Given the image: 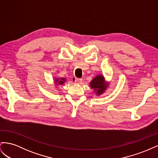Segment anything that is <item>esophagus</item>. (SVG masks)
<instances>
[{"label":"esophagus","mask_w":158,"mask_h":158,"mask_svg":"<svg viewBox=\"0 0 158 158\" xmlns=\"http://www.w3.org/2000/svg\"><path fill=\"white\" fill-rule=\"evenodd\" d=\"M82 82V78H74V82L75 83H77V84H80Z\"/></svg>","instance_id":"obj_1"}]
</instances>
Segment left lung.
Returning <instances> with one entry per match:
<instances>
[{
    "mask_svg": "<svg viewBox=\"0 0 158 158\" xmlns=\"http://www.w3.org/2000/svg\"><path fill=\"white\" fill-rule=\"evenodd\" d=\"M108 84L105 82L103 76L98 75L90 82V87L94 89L98 95L102 94L106 89Z\"/></svg>",
    "mask_w": 158,
    "mask_h": 158,
    "instance_id": "obj_1",
    "label": "left lung"
}]
</instances>
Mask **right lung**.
Returning <instances> with one entry per match:
<instances>
[{
  "mask_svg": "<svg viewBox=\"0 0 158 158\" xmlns=\"http://www.w3.org/2000/svg\"><path fill=\"white\" fill-rule=\"evenodd\" d=\"M65 82V79L61 78L60 79L59 78H56L55 79V84H63L64 82Z\"/></svg>",
  "mask_w": 158,
  "mask_h": 158,
  "instance_id": "add662e5",
  "label": "right lung"
}]
</instances>
